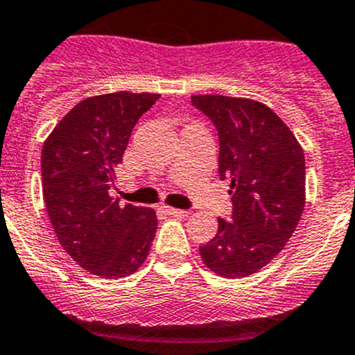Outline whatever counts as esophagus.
Segmentation results:
<instances>
[{"mask_svg": "<svg viewBox=\"0 0 355 355\" xmlns=\"http://www.w3.org/2000/svg\"><path fill=\"white\" fill-rule=\"evenodd\" d=\"M162 212L167 214V216H171V217H184V216H188V212H186V210L174 209V207H167V205L162 207Z\"/></svg>", "mask_w": 355, "mask_h": 355, "instance_id": "1", "label": "esophagus"}]
</instances>
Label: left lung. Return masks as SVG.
<instances>
[{"mask_svg": "<svg viewBox=\"0 0 355 355\" xmlns=\"http://www.w3.org/2000/svg\"><path fill=\"white\" fill-rule=\"evenodd\" d=\"M219 136V176L231 182V219L200 247L210 271L254 275L292 238L305 200V159L288 125L266 105L220 94L191 96Z\"/></svg>", "mask_w": 355, "mask_h": 355, "instance_id": "1", "label": "left lung"}]
</instances>
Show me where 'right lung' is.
Instances as JSON below:
<instances>
[{"label": "right lung", "mask_w": 355, "mask_h": 355, "mask_svg": "<svg viewBox=\"0 0 355 355\" xmlns=\"http://www.w3.org/2000/svg\"><path fill=\"white\" fill-rule=\"evenodd\" d=\"M160 94H100L77 103L41 152L43 196L63 250L86 271L107 279L132 275L155 238L153 209L108 195L136 122Z\"/></svg>", "instance_id": "obj_1"}]
</instances>
